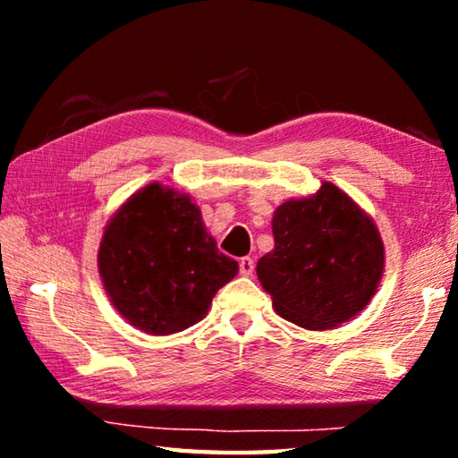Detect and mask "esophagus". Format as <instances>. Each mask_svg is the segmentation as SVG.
Segmentation results:
<instances>
[{"instance_id":"obj_1","label":"esophagus","mask_w":458,"mask_h":458,"mask_svg":"<svg viewBox=\"0 0 458 458\" xmlns=\"http://www.w3.org/2000/svg\"><path fill=\"white\" fill-rule=\"evenodd\" d=\"M238 265H240V275L242 276H250L254 273V260L250 257L240 259Z\"/></svg>"}]
</instances>
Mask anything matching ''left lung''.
Masks as SVG:
<instances>
[{
	"mask_svg": "<svg viewBox=\"0 0 458 458\" xmlns=\"http://www.w3.org/2000/svg\"><path fill=\"white\" fill-rule=\"evenodd\" d=\"M273 236L257 275L283 319L325 331L368 307L384 275V242L369 214L335 183L283 201Z\"/></svg>",
	"mask_w": 458,
	"mask_h": 458,
	"instance_id": "obj_1",
	"label": "left lung"
}]
</instances>
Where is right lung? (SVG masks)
I'll return each instance as SVG.
<instances>
[{"mask_svg":"<svg viewBox=\"0 0 458 458\" xmlns=\"http://www.w3.org/2000/svg\"><path fill=\"white\" fill-rule=\"evenodd\" d=\"M97 260L113 307L149 335H172L204 319L214 294L238 273L188 193L157 182L111 216Z\"/></svg>","mask_w":458,"mask_h":458,"instance_id":"add662e5","label":"right lung"}]
</instances>
